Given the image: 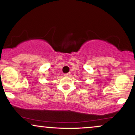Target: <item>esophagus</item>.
Wrapping results in <instances>:
<instances>
[{"label":"esophagus","mask_w":135,"mask_h":135,"mask_svg":"<svg viewBox=\"0 0 135 135\" xmlns=\"http://www.w3.org/2000/svg\"><path fill=\"white\" fill-rule=\"evenodd\" d=\"M64 75L65 77H69L70 76V73H66V74H65Z\"/></svg>","instance_id":"34e87169"}]
</instances>
